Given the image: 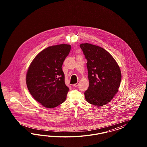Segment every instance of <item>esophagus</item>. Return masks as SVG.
Segmentation results:
<instances>
[{"label":"esophagus","mask_w":147,"mask_h":147,"mask_svg":"<svg viewBox=\"0 0 147 147\" xmlns=\"http://www.w3.org/2000/svg\"><path fill=\"white\" fill-rule=\"evenodd\" d=\"M79 81H78L76 84H75L74 85V87H78V85H79Z\"/></svg>","instance_id":"1"}]
</instances>
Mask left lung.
Instances as JSON below:
<instances>
[{"mask_svg":"<svg viewBox=\"0 0 147 147\" xmlns=\"http://www.w3.org/2000/svg\"><path fill=\"white\" fill-rule=\"evenodd\" d=\"M87 60L89 87L84 93L88 102L102 106L110 102L118 92L121 73L115 60L106 50L96 45L81 44Z\"/></svg>","mask_w":147,"mask_h":147,"instance_id":"left-lung-1","label":"left lung"}]
</instances>
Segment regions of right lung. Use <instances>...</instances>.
<instances>
[{
	"instance_id": "right-lung-1",
	"label": "right lung",
	"mask_w": 147,
	"mask_h": 147,
	"mask_svg": "<svg viewBox=\"0 0 147 147\" xmlns=\"http://www.w3.org/2000/svg\"><path fill=\"white\" fill-rule=\"evenodd\" d=\"M71 46L60 44L42 50L33 59L27 72V88L34 98L47 108L57 107L67 97L63 62Z\"/></svg>"
}]
</instances>
